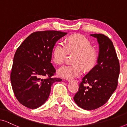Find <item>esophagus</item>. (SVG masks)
Segmentation results:
<instances>
[{"mask_svg": "<svg viewBox=\"0 0 127 127\" xmlns=\"http://www.w3.org/2000/svg\"><path fill=\"white\" fill-rule=\"evenodd\" d=\"M69 82H75V83H78V81L77 80H68Z\"/></svg>", "mask_w": 127, "mask_h": 127, "instance_id": "obj_1", "label": "esophagus"}]
</instances>
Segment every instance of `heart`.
Segmentation results:
<instances>
[{
	"mask_svg": "<svg viewBox=\"0 0 127 127\" xmlns=\"http://www.w3.org/2000/svg\"><path fill=\"white\" fill-rule=\"evenodd\" d=\"M68 53L76 54L73 57V65H64L58 70L61 77L70 80L80 75L83 67L86 70L93 69L96 65L98 55L92 48L89 40L81 34H73L66 42L57 43L53 51V60L55 64H63Z\"/></svg>",
	"mask_w": 127,
	"mask_h": 127,
	"instance_id": "1",
	"label": "heart"
}]
</instances>
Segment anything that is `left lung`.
<instances>
[{
	"instance_id": "8db88e82",
	"label": "left lung",
	"mask_w": 127,
	"mask_h": 127,
	"mask_svg": "<svg viewBox=\"0 0 127 127\" xmlns=\"http://www.w3.org/2000/svg\"><path fill=\"white\" fill-rule=\"evenodd\" d=\"M91 36L97 38L99 44L98 64L83 77L73 97L80 107L87 110L106 103L117 88L120 74L119 61L112 40L103 34Z\"/></svg>"
}]
</instances>
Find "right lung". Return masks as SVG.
<instances>
[{
	"label": "right lung",
	"mask_w": 127,
	"mask_h": 127,
	"mask_svg": "<svg viewBox=\"0 0 127 127\" xmlns=\"http://www.w3.org/2000/svg\"><path fill=\"white\" fill-rule=\"evenodd\" d=\"M66 32L37 31L28 36L17 48L10 73L12 88L21 104L36 109L45 103L51 86L60 78L51 63L52 51L57 41Z\"/></svg>",
	"instance_id": "add662e5"
}]
</instances>
